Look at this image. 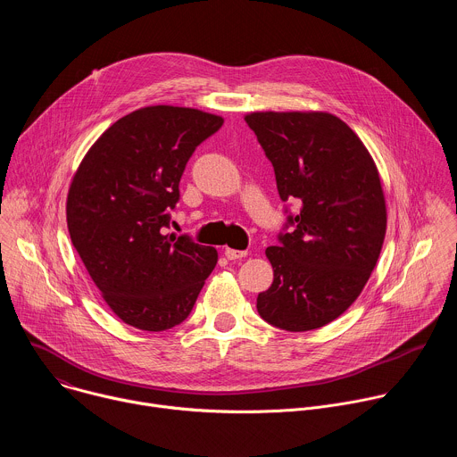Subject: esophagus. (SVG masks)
<instances>
[{
	"mask_svg": "<svg viewBox=\"0 0 457 457\" xmlns=\"http://www.w3.org/2000/svg\"><path fill=\"white\" fill-rule=\"evenodd\" d=\"M224 254H226L229 260H238V258H244V256L247 254V251L233 249V247H226V249H224Z\"/></svg>",
	"mask_w": 457,
	"mask_h": 457,
	"instance_id": "esophagus-1",
	"label": "esophagus"
}]
</instances>
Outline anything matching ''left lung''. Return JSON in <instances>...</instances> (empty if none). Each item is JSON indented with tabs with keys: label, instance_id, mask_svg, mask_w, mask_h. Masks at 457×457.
I'll return each mask as SVG.
<instances>
[{
	"label": "left lung",
	"instance_id": "1",
	"mask_svg": "<svg viewBox=\"0 0 457 457\" xmlns=\"http://www.w3.org/2000/svg\"><path fill=\"white\" fill-rule=\"evenodd\" d=\"M244 119L275 168L280 199L300 203L295 229L266 249L273 284L258 295V314L291 333L323 328L353 305L378 262L386 206L376 162L329 112Z\"/></svg>",
	"mask_w": 457,
	"mask_h": 457
}]
</instances>
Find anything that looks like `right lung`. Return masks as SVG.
I'll return each mask as SVG.
<instances>
[{
    "mask_svg": "<svg viewBox=\"0 0 457 457\" xmlns=\"http://www.w3.org/2000/svg\"><path fill=\"white\" fill-rule=\"evenodd\" d=\"M222 122L197 108H139L104 129L72 177V244L106 305L136 329L184 321L217 266L215 247L166 228L187 159Z\"/></svg>",
    "mask_w": 457,
    "mask_h": 457,
    "instance_id": "right-lung-1",
    "label": "right lung"
}]
</instances>
